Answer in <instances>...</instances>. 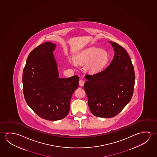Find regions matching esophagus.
<instances>
[{
	"instance_id": "obj_1",
	"label": "esophagus",
	"mask_w": 157,
	"mask_h": 157,
	"mask_svg": "<svg viewBox=\"0 0 157 157\" xmlns=\"http://www.w3.org/2000/svg\"><path fill=\"white\" fill-rule=\"evenodd\" d=\"M84 83H85V82L83 81V80H80L79 81V85H80V86H83V85H84Z\"/></svg>"
}]
</instances>
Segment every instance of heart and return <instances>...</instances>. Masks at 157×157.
<instances>
[{"instance_id": "obj_1", "label": "heart", "mask_w": 157, "mask_h": 157, "mask_svg": "<svg viewBox=\"0 0 157 157\" xmlns=\"http://www.w3.org/2000/svg\"><path fill=\"white\" fill-rule=\"evenodd\" d=\"M75 62L85 65V70L90 74L99 72L109 60V55L104 50L91 48L80 52L76 56Z\"/></svg>"}]
</instances>
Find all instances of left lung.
<instances>
[{
    "mask_svg": "<svg viewBox=\"0 0 157 157\" xmlns=\"http://www.w3.org/2000/svg\"><path fill=\"white\" fill-rule=\"evenodd\" d=\"M115 56L110 64L101 72L86 75L84 85L90 112L97 117L111 118L118 114L132 99L135 72L124 48L111 42Z\"/></svg>",
    "mask_w": 157,
    "mask_h": 157,
    "instance_id": "left-lung-1",
    "label": "left lung"
}]
</instances>
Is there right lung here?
Returning a JSON list of instances; mask_svg holds the SVG:
<instances>
[{"label": "right lung", "mask_w": 157, "mask_h": 157, "mask_svg": "<svg viewBox=\"0 0 157 157\" xmlns=\"http://www.w3.org/2000/svg\"><path fill=\"white\" fill-rule=\"evenodd\" d=\"M56 44L46 42L29 53L23 71V91L28 105L39 117L54 121L66 117L70 100L78 87L77 75L59 78L53 51Z\"/></svg>", "instance_id": "1"}]
</instances>
